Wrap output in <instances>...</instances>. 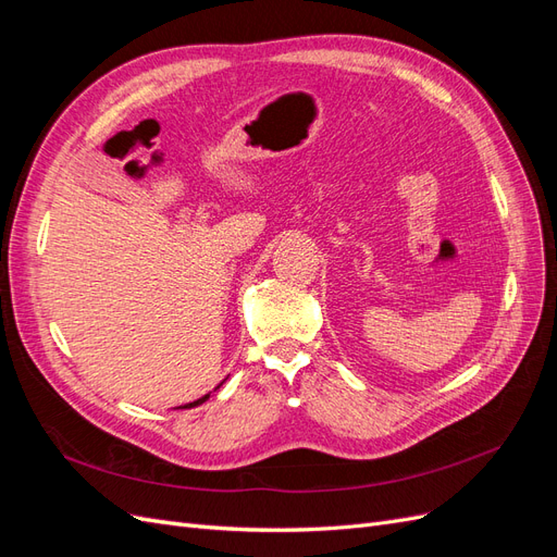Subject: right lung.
Masks as SVG:
<instances>
[{"instance_id": "1", "label": "right lung", "mask_w": 557, "mask_h": 557, "mask_svg": "<svg viewBox=\"0 0 557 557\" xmlns=\"http://www.w3.org/2000/svg\"><path fill=\"white\" fill-rule=\"evenodd\" d=\"M225 381H227V379H223V383H225ZM223 383H218V385H215V391H218V387H221ZM209 397H211V393H207L205 397H199V399H195V401H190V404H183L181 409H193V407H199V404H205Z\"/></svg>"}]
</instances>
